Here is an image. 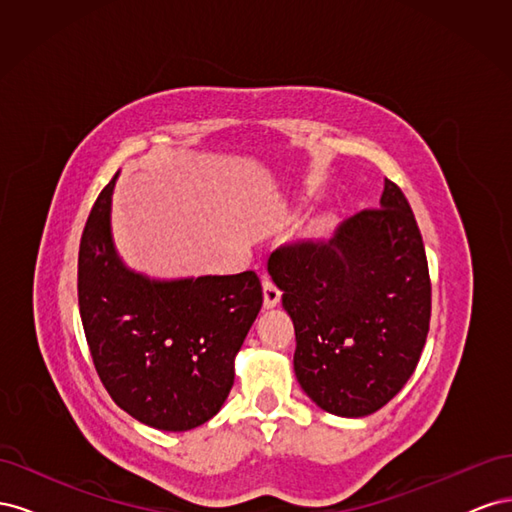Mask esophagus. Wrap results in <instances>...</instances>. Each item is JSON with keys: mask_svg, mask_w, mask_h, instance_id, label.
<instances>
[{"mask_svg": "<svg viewBox=\"0 0 512 512\" xmlns=\"http://www.w3.org/2000/svg\"><path fill=\"white\" fill-rule=\"evenodd\" d=\"M262 290H265V307H275L282 299V290L275 286L271 277H262Z\"/></svg>", "mask_w": 512, "mask_h": 512, "instance_id": "34e87169", "label": "esophagus"}]
</instances>
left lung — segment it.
Returning <instances> with one entry per match:
<instances>
[{
    "mask_svg": "<svg viewBox=\"0 0 512 512\" xmlns=\"http://www.w3.org/2000/svg\"><path fill=\"white\" fill-rule=\"evenodd\" d=\"M269 275L294 322V374L322 410L367 416L404 389L429 333L431 280L399 185L384 179L380 207L329 239L277 247Z\"/></svg>",
    "mask_w": 512,
    "mask_h": 512,
    "instance_id": "left-lung-1",
    "label": "left lung"
}]
</instances>
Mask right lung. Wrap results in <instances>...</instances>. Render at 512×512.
<instances>
[{
	"label": "right lung",
	"mask_w": 512,
	"mask_h": 512,
	"mask_svg": "<svg viewBox=\"0 0 512 512\" xmlns=\"http://www.w3.org/2000/svg\"><path fill=\"white\" fill-rule=\"evenodd\" d=\"M108 181L79 247V312L98 376L136 421L188 431L220 412L235 356L262 307L254 271L158 282L130 271L111 237Z\"/></svg>",
	"instance_id": "add662e5"
}]
</instances>
